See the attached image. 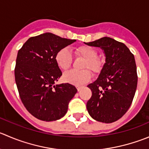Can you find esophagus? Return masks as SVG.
I'll use <instances>...</instances> for the list:
<instances>
[{"mask_svg": "<svg viewBox=\"0 0 149 149\" xmlns=\"http://www.w3.org/2000/svg\"><path fill=\"white\" fill-rule=\"evenodd\" d=\"M82 88H83L82 86H76V89H77L78 91H80Z\"/></svg>", "mask_w": 149, "mask_h": 149, "instance_id": "34e87169", "label": "esophagus"}]
</instances>
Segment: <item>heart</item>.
I'll return each instance as SVG.
<instances>
[{
	"label": "heart",
	"mask_w": 149,
	"mask_h": 149,
	"mask_svg": "<svg viewBox=\"0 0 149 149\" xmlns=\"http://www.w3.org/2000/svg\"><path fill=\"white\" fill-rule=\"evenodd\" d=\"M75 55L76 57L83 58L82 70H70L65 72L63 76V79L66 83L79 85L88 83L92 79V73L88 69L92 70L95 74H98L102 70L103 64L102 60L97 57V52L95 49L89 46H80L75 49ZM55 62L61 70H66L71 66L73 57L70 50L68 48H62L55 54Z\"/></svg>",
	"instance_id": "1"
}]
</instances>
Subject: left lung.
I'll list each match as a JSON object with an SVG mask.
<instances>
[{
	"instance_id": "8db88e82",
	"label": "left lung",
	"mask_w": 149,
	"mask_h": 149,
	"mask_svg": "<svg viewBox=\"0 0 149 149\" xmlns=\"http://www.w3.org/2000/svg\"><path fill=\"white\" fill-rule=\"evenodd\" d=\"M85 44L100 47L105 54L97 79L87 86L92 97L86 108L95 120L112 123L125 114L135 96L138 84L135 57L125 44L109 37Z\"/></svg>"
}]
</instances>
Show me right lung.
Listing matches in <instances>:
<instances>
[{"label":"right lung","mask_w":149,"mask_h":149,"mask_svg":"<svg viewBox=\"0 0 149 149\" xmlns=\"http://www.w3.org/2000/svg\"><path fill=\"white\" fill-rule=\"evenodd\" d=\"M75 41L43 33L29 38L17 53L14 75L20 99L29 113L40 120L52 122L63 117L77 92L68 83L54 85L62 76L56 53Z\"/></svg>","instance_id":"obj_1"}]
</instances>
